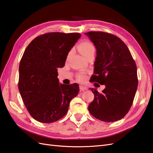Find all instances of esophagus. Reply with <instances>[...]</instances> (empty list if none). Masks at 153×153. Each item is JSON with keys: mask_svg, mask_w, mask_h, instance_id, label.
Masks as SVG:
<instances>
[{"mask_svg": "<svg viewBox=\"0 0 153 153\" xmlns=\"http://www.w3.org/2000/svg\"><path fill=\"white\" fill-rule=\"evenodd\" d=\"M79 89H80V91H83L87 90V87L83 86V85H80Z\"/></svg>", "mask_w": 153, "mask_h": 153, "instance_id": "1", "label": "esophagus"}]
</instances>
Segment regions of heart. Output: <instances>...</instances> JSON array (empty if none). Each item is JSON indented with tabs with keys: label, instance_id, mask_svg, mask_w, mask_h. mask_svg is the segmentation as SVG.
<instances>
[{
	"label": "heart",
	"instance_id": "heart-1",
	"mask_svg": "<svg viewBox=\"0 0 153 153\" xmlns=\"http://www.w3.org/2000/svg\"><path fill=\"white\" fill-rule=\"evenodd\" d=\"M78 49H79L81 54L83 56H84L85 58L91 54H94L95 51H96L94 44L88 41L83 42H81V43H80L79 45H78ZM70 54V53H69V55ZM85 76L84 74H80V75L78 76V79L81 81L85 79Z\"/></svg>",
	"mask_w": 153,
	"mask_h": 153
}]
</instances>
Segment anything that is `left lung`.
<instances>
[{"label": "left lung", "instance_id": "1", "mask_svg": "<svg viewBox=\"0 0 153 153\" xmlns=\"http://www.w3.org/2000/svg\"><path fill=\"white\" fill-rule=\"evenodd\" d=\"M97 49L91 82L104 85L102 93L91 91L94 98L88 111L95 118L115 122L128 112L137 88V67L126 44L115 35L104 32L85 33Z\"/></svg>", "mask_w": 153, "mask_h": 153}]
</instances>
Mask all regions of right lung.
I'll return each mask as SVG.
<instances>
[{"instance_id": "right-lung-1", "label": "right lung", "mask_w": 153, "mask_h": 153, "mask_svg": "<svg viewBox=\"0 0 153 153\" xmlns=\"http://www.w3.org/2000/svg\"><path fill=\"white\" fill-rule=\"evenodd\" d=\"M81 35L49 33L28 44L20 61L18 87L30 115L38 121L51 123L68 112L79 93L77 83L60 84L57 68H62L68 52Z\"/></svg>"}]
</instances>
